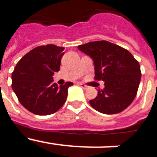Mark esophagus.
Returning <instances> with one entry per match:
<instances>
[{"mask_svg":"<svg viewBox=\"0 0 157 157\" xmlns=\"http://www.w3.org/2000/svg\"><path fill=\"white\" fill-rule=\"evenodd\" d=\"M79 86H80L82 87V89H84V90H87V89L89 88V86H88L85 85V84H82V83H80V84H79Z\"/></svg>","mask_w":157,"mask_h":157,"instance_id":"obj_1","label":"esophagus"}]
</instances>
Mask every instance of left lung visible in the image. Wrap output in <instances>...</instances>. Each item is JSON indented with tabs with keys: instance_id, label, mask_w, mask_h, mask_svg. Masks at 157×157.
<instances>
[{
	"instance_id": "8db88e82",
	"label": "left lung",
	"mask_w": 157,
	"mask_h": 157,
	"mask_svg": "<svg viewBox=\"0 0 157 157\" xmlns=\"http://www.w3.org/2000/svg\"><path fill=\"white\" fill-rule=\"evenodd\" d=\"M78 48L94 60L95 80L105 82V88L90 101L95 110L112 115L132 103L141 81L140 65L125 48L107 41H96Z\"/></svg>"
}]
</instances>
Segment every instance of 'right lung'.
Here are the masks:
<instances>
[{"label":"right lung","instance_id":"1","mask_svg":"<svg viewBox=\"0 0 157 157\" xmlns=\"http://www.w3.org/2000/svg\"><path fill=\"white\" fill-rule=\"evenodd\" d=\"M63 47L55 45L38 46L20 59L12 75V87L25 109L38 116L57 112L65 103L68 88L67 82L58 86L52 75L59 71Z\"/></svg>","mask_w":157,"mask_h":157}]
</instances>
